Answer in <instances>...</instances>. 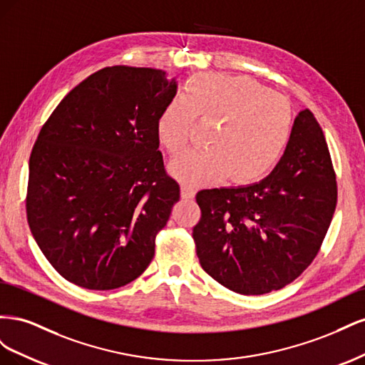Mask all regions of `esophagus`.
Masks as SVG:
<instances>
[{"label": "esophagus", "mask_w": 365, "mask_h": 365, "mask_svg": "<svg viewBox=\"0 0 365 365\" xmlns=\"http://www.w3.org/2000/svg\"><path fill=\"white\" fill-rule=\"evenodd\" d=\"M195 195H196V190L193 189V187H189V185L181 187V197H182V200H193Z\"/></svg>", "instance_id": "34e87169"}]
</instances>
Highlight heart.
Here are the masks:
<instances>
[{
  "label": "heart",
  "instance_id": "b5f03b06",
  "mask_svg": "<svg viewBox=\"0 0 365 365\" xmlns=\"http://www.w3.org/2000/svg\"><path fill=\"white\" fill-rule=\"evenodd\" d=\"M216 125L208 150H193L170 163V173L185 185L252 184L263 180L284 155L294 115L283 97L248 77L201 74L187 83L184 98H173L157 120V138L172 155L189 148L195 121Z\"/></svg>",
  "mask_w": 365,
  "mask_h": 365
}]
</instances>
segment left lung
Listing matches in <instances>:
<instances>
[{
    "instance_id": "1",
    "label": "left lung",
    "mask_w": 365,
    "mask_h": 365,
    "mask_svg": "<svg viewBox=\"0 0 365 365\" xmlns=\"http://www.w3.org/2000/svg\"><path fill=\"white\" fill-rule=\"evenodd\" d=\"M193 228L202 269L230 291L262 295L300 275L322 247L336 181L322 126L304 109L284 155L259 182L201 190Z\"/></svg>"
}]
</instances>
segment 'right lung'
<instances>
[{"label":"right lung","mask_w":365,"mask_h":365,"mask_svg":"<svg viewBox=\"0 0 365 365\" xmlns=\"http://www.w3.org/2000/svg\"><path fill=\"white\" fill-rule=\"evenodd\" d=\"M178 83L161 70L106 67L63 97L29 163L27 219L63 279L108 291L143 274L180 201L157 120Z\"/></svg>","instance_id":"1"}]
</instances>
